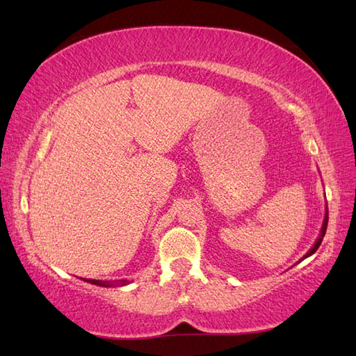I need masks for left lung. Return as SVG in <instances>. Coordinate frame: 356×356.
<instances>
[{
    "instance_id": "1",
    "label": "left lung",
    "mask_w": 356,
    "mask_h": 356,
    "mask_svg": "<svg viewBox=\"0 0 356 356\" xmlns=\"http://www.w3.org/2000/svg\"><path fill=\"white\" fill-rule=\"evenodd\" d=\"M327 218H329V214H327V202H326V213H324V220H323V226H321L320 236H318V238H316V241L314 243V246H312L311 249H309V251L306 252V255H305L303 259H301V260H305V259H307V257H311L312 254H315L316 249L320 248L321 241H323V238H324V234H326V229H327Z\"/></svg>"
}]
</instances>
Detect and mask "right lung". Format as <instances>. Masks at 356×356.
I'll use <instances>...</instances> for the list:
<instances>
[{"instance_id":"right-lung-1","label":"right lung","mask_w":356,"mask_h":356,"mask_svg":"<svg viewBox=\"0 0 356 356\" xmlns=\"http://www.w3.org/2000/svg\"><path fill=\"white\" fill-rule=\"evenodd\" d=\"M84 282H88L96 286H102V287H113V286H125L130 282L128 280H116V282H102V280H92V278H86Z\"/></svg>"}]
</instances>
